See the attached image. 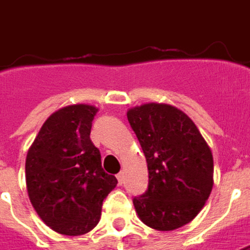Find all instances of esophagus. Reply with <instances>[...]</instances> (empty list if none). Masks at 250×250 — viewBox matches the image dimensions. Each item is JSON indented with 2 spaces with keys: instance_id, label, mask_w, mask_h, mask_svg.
Masks as SVG:
<instances>
[{
  "instance_id": "obj_1",
  "label": "esophagus",
  "mask_w": 250,
  "mask_h": 250,
  "mask_svg": "<svg viewBox=\"0 0 250 250\" xmlns=\"http://www.w3.org/2000/svg\"><path fill=\"white\" fill-rule=\"evenodd\" d=\"M117 179H118V184H120V186H122V184H124V179H125L124 172H120V173L117 175Z\"/></svg>"
}]
</instances>
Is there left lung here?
<instances>
[{"label":"left lung","instance_id":"obj_1","mask_svg":"<svg viewBox=\"0 0 250 250\" xmlns=\"http://www.w3.org/2000/svg\"><path fill=\"white\" fill-rule=\"evenodd\" d=\"M145 152L147 191L133 198L140 220L172 231L190 223L213 187V157L191 118L173 105L147 103L128 110Z\"/></svg>","mask_w":250,"mask_h":250}]
</instances>
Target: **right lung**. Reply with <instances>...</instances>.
<instances>
[{
    "instance_id": "add662e5",
    "label": "right lung",
    "mask_w": 250,
    "mask_h": 250,
    "mask_svg": "<svg viewBox=\"0 0 250 250\" xmlns=\"http://www.w3.org/2000/svg\"><path fill=\"white\" fill-rule=\"evenodd\" d=\"M98 108L67 105L43 122L26 158L30 201L42 222L64 235H82L100 220L103 201L117 186L102 168L90 140Z\"/></svg>"
}]
</instances>
